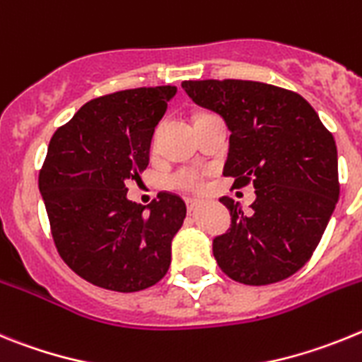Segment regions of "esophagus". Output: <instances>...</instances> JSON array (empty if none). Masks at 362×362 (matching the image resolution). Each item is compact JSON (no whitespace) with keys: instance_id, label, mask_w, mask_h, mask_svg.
<instances>
[{"instance_id":"1","label":"esophagus","mask_w":362,"mask_h":362,"mask_svg":"<svg viewBox=\"0 0 362 362\" xmlns=\"http://www.w3.org/2000/svg\"><path fill=\"white\" fill-rule=\"evenodd\" d=\"M185 202H187V211L189 213H193L194 209L200 206V200H197V199H187Z\"/></svg>"}]
</instances>
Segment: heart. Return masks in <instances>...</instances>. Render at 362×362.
Instances as JSON below:
<instances>
[{
	"mask_svg": "<svg viewBox=\"0 0 362 362\" xmlns=\"http://www.w3.org/2000/svg\"><path fill=\"white\" fill-rule=\"evenodd\" d=\"M168 184L178 191H200L204 187V173L199 169H178L169 175Z\"/></svg>",
	"mask_w": 362,
	"mask_h": 362,
	"instance_id": "1",
	"label": "heart"
}]
</instances>
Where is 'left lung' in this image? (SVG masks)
Here are the masks:
<instances>
[{"label":"left lung","instance_id":"8db88e82","mask_svg":"<svg viewBox=\"0 0 362 362\" xmlns=\"http://www.w3.org/2000/svg\"><path fill=\"white\" fill-rule=\"evenodd\" d=\"M197 105L218 112L229 129L226 177L233 189L253 184L251 211L222 197L228 233L213 240L218 268L233 281H284L312 259L339 200L337 147L313 107L293 90L250 80H189Z\"/></svg>","mask_w":362,"mask_h":362}]
</instances>
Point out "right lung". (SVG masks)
<instances>
[{"instance_id": "right-lung-1", "label": "right lung", "mask_w": 362, "mask_h": 362, "mask_svg": "<svg viewBox=\"0 0 362 362\" xmlns=\"http://www.w3.org/2000/svg\"><path fill=\"white\" fill-rule=\"evenodd\" d=\"M177 87H138L94 98L56 129L37 185L59 257L87 282L133 293L171 264L185 202L162 191L146 206L127 184L149 163L151 138Z\"/></svg>"}]
</instances>
